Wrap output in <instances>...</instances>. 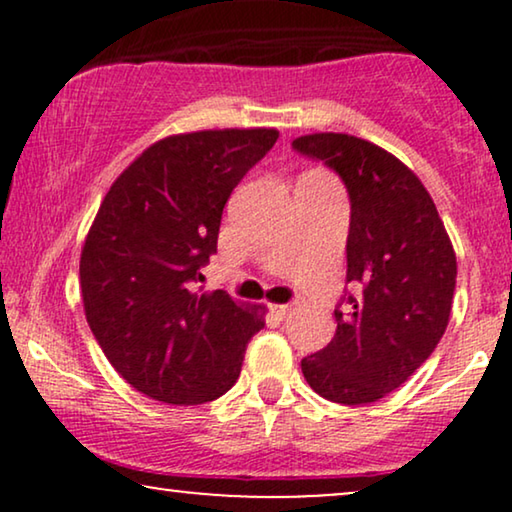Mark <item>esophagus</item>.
Returning <instances> with one entry per match:
<instances>
[{"mask_svg": "<svg viewBox=\"0 0 512 512\" xmlns=\"http://www.w3.org/2000/svg\"><path fill=\"white\" fill-rule=\"evenodd\" d=\"M293 307L291 305H272V312L277 314V317H289Z\"/></svg>", "mask_w": 512, "mask_h": 512, "instance_id": "1", "label": "esophagus"}]
</instances>
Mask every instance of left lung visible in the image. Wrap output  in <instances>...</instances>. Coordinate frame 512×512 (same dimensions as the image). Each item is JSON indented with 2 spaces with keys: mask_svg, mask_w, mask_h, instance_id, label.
Listing matches in <instances>:
<instances>
[{
  "mask_svg": "<svg viewBox=\"0 0 512 512\" xmlns=\"http://www.w3.org/2000/svg\"><path fill=\"white\" fill-rule=\"evenodd\" d=\"M293 149L324 160L345 181L352 221L347 282L333 340L300 361L319 396L375 403L401 387L443 338L457 284V254L422 181L394 153L345 132H314Z\"/></svg>",
  "mask_w": 512,
  "mask_h": 512,
  "instance_id": "8db88e82",
  "label": "left lung"
}]
</instances>
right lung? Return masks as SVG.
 Wrapping results in <instances>:
<instances>
[{
    "label": "right lung",
    "mask_w": 512,
    "mask_h": 512,
    "mask_svg": "<svg viewBox=\"0 0 512 512\" xmlns=\"http://www.w3.org/2000/svg\"><path fill=\"white\" fill-rule=\"evenodd\" d=\"M277 137L275 128L163 137L104 195L81 249L83 310L104 356L139 394L200 405L240 377L265 307L195 284L216 254L230 193Z\"/></svg>",
    "instance_id": "obj_1"
}]
</instances>
